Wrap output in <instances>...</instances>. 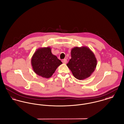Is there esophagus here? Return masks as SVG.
<instances>
[{
	"label": "esophagus",
	"instance_id": "1",
	"mask_svg": "<svg viewBox=\"0 0 124 124\" xmlns=\"http://www.w3.org/2000/svg\"><path fill=\"white\" fill-rule=\"evenodd\" d=\"M62 62L63 63L65 64V63H67V60H66V59H63V60H62Z\"/></svg>",
	"mask_w": 124,
	"mask_h": 124
}]
</instances>
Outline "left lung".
I'll return each mask as SVG.
<instances>
[{
	"label": "left lung",
	"instance_id": "1",
	"mask_svg": "<svg viewBox=\"0 0 124 124\" xmlns=\"http://www.w3.org/2000/svg\"><path fill=\"white\" fill-rule=\"evenodd\" d=\"M71 59L67 66L74 77L80 80L90 77L97 65L93 53L86 46L75 47L71 49Z\"/></svg>",
	"mask_w": 124,
	"mask_h": 124
}]
</instances>
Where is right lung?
Instances as JSON below:
<instances>
[{"instance_id": "1", "label": "right lung", "mask_w": 124, "mask_h": 124, "mask_svg": "<svg viewBox=\"0 0 124 124\" xmlns=\"http://www.w3.org/2000/svg\"><path fill=\"white\" fill-rule=\"evenodd\" d=\"M50 47L39 48L33 54L31 64L36 73L43 78H50L62 63L53 55Z\"/></svg>"}]
</instances>
